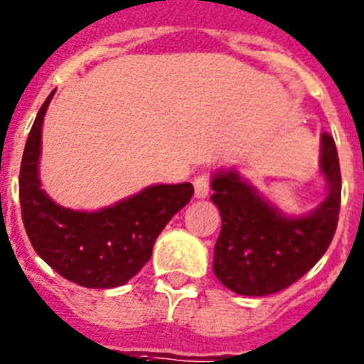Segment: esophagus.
Instances as JSON below:
<instances>
[{
  "label": "esophagus",
  "instance_id": "obj_1",
  "mask_svg": "<svg viewBox=\"0 0 364 364\" xmlns=\"http://www.w3.org/2000/svg\"><path fill=\"white\" fill-rule=\"evenodd\" d=\"M192 185H194V194H196V198H208L209 196V176L202 173V176L194 177Z\"/></svg>",
  "mask_w": 364,
  "mask_h": 364
}]
</instances>
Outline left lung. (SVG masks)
Here are the masks:
<instances>
[{"label":"left lung","mask_w":364,"mask_h":364,"mask_svg":"<svg viewBox=\"0 0 364 364\" xmlns=\"http://www.w3.org/2000/svg\"><path fill=\"white\" fill-rule=\"evenodd\" d=\"M320 172L323 202L305 215H288L259 194L235 170H218L211 200L223 228L215 245L213 271L239 295L264 297L309 273L329 249L341 211V164L333 136L321 134Z\"/></svg>","instance_id":"left-lung-1"}]
</instances>
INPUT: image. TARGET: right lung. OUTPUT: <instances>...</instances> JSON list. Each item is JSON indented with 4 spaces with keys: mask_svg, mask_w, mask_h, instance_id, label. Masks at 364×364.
Masks as SVG:
<instances>
[{
    "mask_svg": "<svg viewBox=\"0 0 364 364\" xmlns=\"http://www.w3.org/2000/svg\"><path fill=\"white\" fill-rule=\"evenodd\" d=\"M41 106L20 166L23 228L35 252L63 279L84 288H117L151 258L153 245L170 218L191 202V183L151 185L99 211H76L55 203L41 188L38 159L44 114Z\"/></svg>",
    "mask_w": 364,
    "mask_h": 364,
    "instance_id": "right-lung-1",
    "label": "right lung"
}]
</instances>
